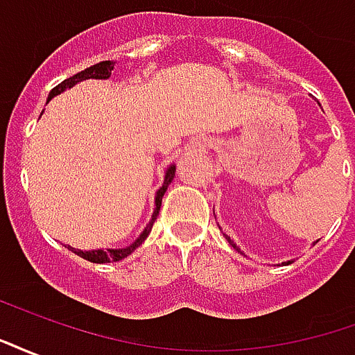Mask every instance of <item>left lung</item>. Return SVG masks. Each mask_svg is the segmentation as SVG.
I'll return each instance as SVG.
<instances>
[{
  "label": "left lung",
  "instance_id": "8db88e82",
  "mask_svg": "<svg viewBox=\"0 0 355 355\" xmlns=\"http://www.w3.org/2000/svg\"><path fill=\"white\" fill-rule=\"evenodd\" d=\"M224 238L228 239V243H230V245H232V247H234V249H236V251H238V253H241V249H239V247H238V245H236V243H234V241H232V239H230V236H226V234H224ZM241 254H243V253H241ZM291 262H293V261L282 262V264H285V266H287V264H291Z\"/></svg>",
  "mask_w": 355,
  "mask_h": 355
}]
</instances>
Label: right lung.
I'll use <instances>...</instances> for the list:
<instances>
[{"label": "right lung", "instance_id": "obj_1", "mask_svg": "<svg viewBox=\"0 0 355 355\" xmlns=\"http://www.w3.org/2000/svg\"><path fill=\"white\" fill-rule=\"evenodd\" d=\"M114 64L116 62H112V60H102L98 64H93L85 68V70H81L80 73H76L72 78H68L62 83H58L57 87L51 89L49 96H47V102L53 98V96H57V94L64 93L66 89H72L73 85H78L81 81L85 80H108L110 76H112V70H114ZM175 171H177V165L175 163H171L167 171H165V178H163V184L162 188L155 192V209L154 213H152V218H150V223L146 224V228L140 232V236L135 241H132L131 245L123 247V249H93V251H81V249H76V247H70L68 249L76 253L81 259H85L89 262H94V264H106V262H116L121 261L125 257H129V254L135 251V249H139L142 243H144V239L150 236V232H152V226H154V220L159 215V209H162V200H163V193L167 192V186L171 184V180L175 178Z\"/></svg>", "mask_w": 355, "mask_h": 355}]
</instances>
